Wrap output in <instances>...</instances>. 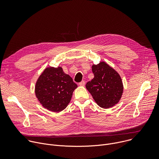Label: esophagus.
<instances>
[{"mask_svg":"<svg viewBox=\"0 0 159 159\" xmlns=\"http://www.w3.org/2000/svg\"><path fill=\"white\" fill-rule=\"evenodd\" d=\"M85 84V82L84 80H82V81H81V82L79 83V85H80V86H84Z\"/></svg>","mask_w":159,"mask_h":159,"instance_id":"1","label":"esophagus"}]
</instances>
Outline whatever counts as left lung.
I'll use <instances>...</instances> for the list:
<instances>
[{"label":"left lung","instance_id":"1","mask_svg":"<svg viewBox=\"0 0 159 159\" xmlns=\"http://www.w3.org/2000/svg\"><path fill=\"white\" fill-rule=\"evenodd\" d=\"M94 77L85 87L99 106L108 109L121 99L123 85L119 74L108 64L101 61L92 66Z\"/></svg>","mask_w":159,"mask_h":159}]
</instances>
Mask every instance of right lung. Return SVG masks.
Returning a JSON list of instances; mask_svg holds the SVG:
<instances>
[{
	"label": "right lung",
	"instance_id": "right-lung-1",
	"mask_svg": "<svg viewBox=\"0 0 159 159\" xmlns=\"http://www.w3.org/2000/svg\"><path fill=\"white\" fill-rule=\"evenodd\" d=\"M77 85L61 66L47 67L38 79L35 94L41 104L48 110L58 112L70 102Z\"/></svg>",
	"mask_w": 159,
	"mask_h": 159
}]
</instances>
